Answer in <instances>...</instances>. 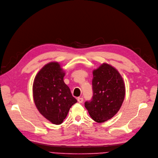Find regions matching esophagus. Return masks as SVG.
Here are the masks:
<instances>
[{
  "instance_id": "obj_1",
  "label": "esophagus",
  "mask_w": 158,
  "mask_h": 158,
  "mask_svg": "<svg viewBox=\"0 0 158 158\" xmlns=\"http://www.w3.org/2000/svg\"><path fill=\"white\" fill-rule=\"evenodd\" d=\"M77 100H78V102L79 103H82L83 101V98H78Z\"/></svg>"
}]
</instances>
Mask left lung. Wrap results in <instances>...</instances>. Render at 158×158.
Returning a JSON list of instances; mask_svg holds the SVG:
<instances>
[{"mask_svg": "<svg viewBox=\"0 0 158 158\" xmlns=\"http://www.w3.org/2000/svg\"><path fill=\"white\" fill-rule=\"evenodd\" d=\"M93 96L85 103V107L94 121L101 123L112 118L122 106L125 85L118 71L103 63L93 71Z\"/></svg>", "mask_w": 158, "mask_h": 158, "instance_id": "1", "label": "left lung"}]
</instances>
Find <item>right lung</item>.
<instances>
[{
  "mask_svg": "<svg viewBox=\"0 0 158 158\" xmlns=\"http://www.w3.org/2000/svg\"><path fill=\"white\" fill-rule=\"evenodd\" d=\"M65 73L58 62L46 64L33 83V98L40 114L54 124H60L77 102L64 82Z\"/></svg>",
  "mask_w": 158,
  "mask_h": 158,
  "instance_id": "1",
  "label": "right lung"
}]
</instances>
